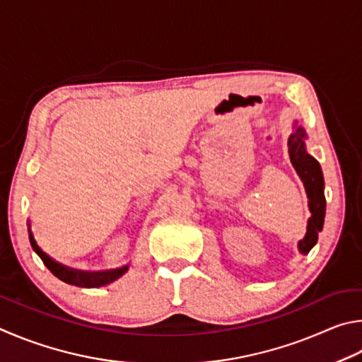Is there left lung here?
<instances>
[{"instance_id":"obj_1","label":"left lung","mask_w":362,"mask_h":362,"mask_svg":"<svg viewBox=\"0 0 362 362\" xmlns=\"http://www.w3.org/2000/svg\"><path fill=\"white\" fill-rule=\"evenodd\" d=\"M305 132L297 127L296 132L289 136V157L291 163L296 168L297 175L300 176L308 195V206L312 211V218L308 219L307 235L299 242V250L303 255L313 248L318 242V233L322 230L326 214V197H325V180L318 160L305 151Z\"/></svg>"}]
</instances>
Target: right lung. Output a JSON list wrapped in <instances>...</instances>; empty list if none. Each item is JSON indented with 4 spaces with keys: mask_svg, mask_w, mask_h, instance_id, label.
<instances>
[{
    "mask_svg": "<svg viewBox=\"0 0 362 362\" xmlns=\"http://www.w3.org/2000/svg\"><path fill=\"white\" fill-rule=\"evenodd\" d=\"M30 243L31 248L35 250L37 256L41 257V261L44 265L52 272V274L59 278V280L65 281L68 284H73V286H79V288H100L105 286V284H110L112 281H116L117 278L122 276L127 272V265L122 269H116V270H107V272H81V270H73L68 269L65 265H62L59 262H55L54 259H50L46 252H42L40 246L36 245L33 235L30 232Z\"/></svg>",
    "mask_w": 362,
    "mask_h": 362,
    "instance_id": "1",
    "label": "right lung"
}]
</instances>
